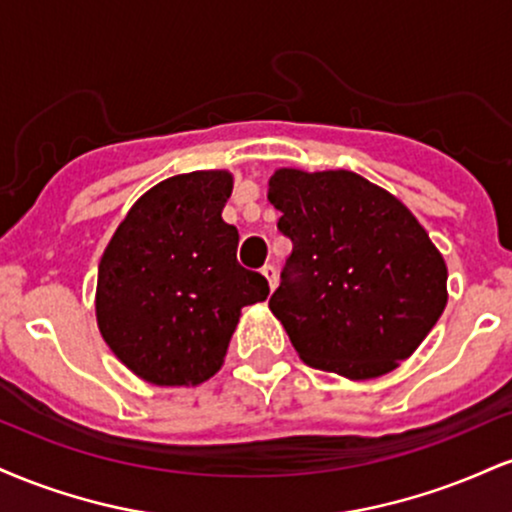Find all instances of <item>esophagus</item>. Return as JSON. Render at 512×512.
<instances>
[{
  "label": "esophagus",
  "mask_w": 512,
  "mask_h": 512,
  "mask_svg": "<svg viewBox=\"0 0 512 512\" xmlns=\"http://www.w3.org/2000/svg\"><path fill=\"white\" fill-rule=\"evenodd\" d=\"M262 274H264V279L269 281V289H276V281H279V274H276V267L274 264H264L262 267Z\"/></svg>",
  "instance_id": "34e87169"
}]
</instances>
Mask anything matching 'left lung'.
Listing matches in <instances>:
<instances>
[{"label": "left lung", "mask_w": 512, "mask_h": 512, "mask_svg": "<svg viewBox=\"0 0 512 512\" xmlns=\"http://www.w3.org/2000/svg\"><path fill=\"white\" fill-rule=\"evenodd\" d=\"M293 252L269 308L308 366L351 380L414 354L448 303V269L414 214L349 170L269 180Z\"/></svg>", "instance_id": "obj_1"}]
</instances>
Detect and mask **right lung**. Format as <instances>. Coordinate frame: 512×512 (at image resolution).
<instances>
[{
  "label": "right lung",
  "instance_id": "right-lung-1",
  "mask_svg": "<svg viewBox=\"0 0 512 512\" xmlns=\"http://www.w3.org/2000/svg\"><path fill=\"white\" fill-rule=\"evenodd\" d=\"M233 178L195 170L137 199L98 264L96 315L113 354L154 385H199L221 368L240 308L269 296L236 260L221 219Z\"/></svg>",
  "mask_w": 512,
  "mask_h": 512
}]
</instances>
